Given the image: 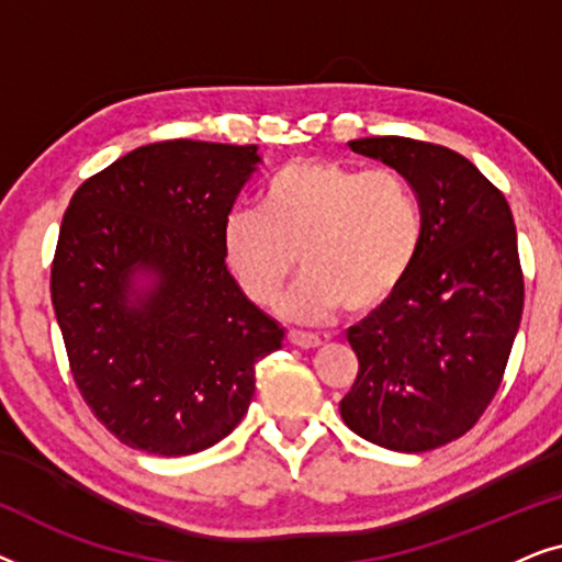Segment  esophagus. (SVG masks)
<instances>
[{
  "label": "esophagus",
  "mask_w": 562,
  "mask_h": 562,
  "mask_svg": "<svg viewBox=\"0 0 562 562\" xmlns=\"http://www.w3.org/2000/svg\"><path fill=\"white\" fill-rule=\"evenodd\" d=\"M289 340L291 345H296V348H304V350H312V348H319L322 340L317 335L312 333H302V329H291L289 333Z\"/></svg>",
  "instance_id": "obj_1"
}]
</instances>
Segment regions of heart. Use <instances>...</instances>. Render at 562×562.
Segmentation results:
<instances>
[{"label": "heart", "mask_w": 562, "mask_h": 562, "mask_svg": "<svg viewBox=\"0 0 562 562\" xmlns=\"http://www.w3.org/2000/svg\"><path fill=\"white\" fill-rule=\"evenodd\" d=\"M425 243L419 194L391 168L296 160L273 173L260 206L225 214L220 248L252 304H273L296 268L306 276L281 312L319 322L345 310L371 312L396 294Z\"/></svg>", "instance_id": "heart-1"}]
</instances>
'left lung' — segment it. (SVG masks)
I'll list each match as a JSON object with an SVG mask.
<instances>
[{
    "mask_svg": "<svg viewBox=\"0 0 562 562\" xmlns=\"http://www.w3.org/2000/svg\"><path fill=\"white\" fill-rule=\"evenodd\" d=\"M350 150L412 183L425 243L396 294L348 329L358 379L340 414L386 450H435L465 435L502 383L525 306L517 227L502 191L456 150L396 135Z\"/></svg>",
    "mask_w": 562,
    "mask_h": 562,
    "instance_id": "obj_1",
    "label": "left lung"
}]
</instances>
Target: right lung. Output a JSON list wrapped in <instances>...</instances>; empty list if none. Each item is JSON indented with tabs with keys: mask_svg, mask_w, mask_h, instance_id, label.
I'll return each mask as SVG.
<instances>
[{
	"mask_svg": "<svg viewBox=\"0 0 562 562\" xmlns=\"http://www.w3.org/2000/svg\"><path fill=\"white\" fill-rule=\"evenodd\" d=\"M256 145H143L76 189L50 299L83 402L120 442L191 456L240 425L283 327L229 276L220 229Z\"/></svg>",
	"mask_w": 562,
	"mask_h": 562,
	"instance_id": "1",
	"label": "right lung"
}]
</instances>
